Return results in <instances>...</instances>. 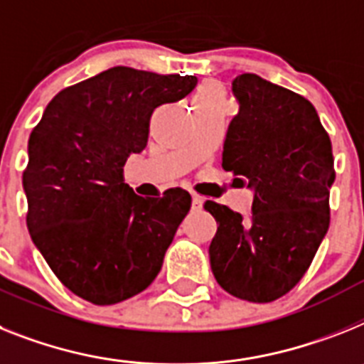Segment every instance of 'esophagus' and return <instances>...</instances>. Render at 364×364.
I'll use <instances>...</instances> for the list:
<instances>
[{
    "instance_id": "obj_1",
    "label": "esophagus",
    "mask_w": 364,
    "mask_h": 364,
    "mask_svg": "<svg viewBox=\"0 0 364 364\" xmlns=\"http://www.w3.org/2000/svg\"><path fill=\"white\" fill-rule=\"evenodd\" d=\"M203 196L200 194H192V210H200L203 207Z\"/></svg>"
}]
</instances>
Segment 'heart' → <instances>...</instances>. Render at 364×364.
Here are the masks:
<instances>
[{"label":"heart","mask_w":364,"mask_h":364,"mask_svg":"<svg viewBox=\"0 0 364 364\" xmlns=\"http://www.w3.org/2000/svg\"><path fill=\"white\" fill-rule=\"evenodd\" d=\"M225 103L224 90L216 83H201L198 87L192 105L194 109H205V107H220Z\"/></svg>","instance_id":"obj_1"}]
</instances>
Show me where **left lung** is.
I'll return each mask as SVG.
<instances>
[{
    "instance_id": "8db88e82",
    "label": "left lung",
    "mask_w": 364,
    "mask_h": 364,
    "mask_svg": "<svg viewBox=\"0 0 364 364\" xmlns=\"http://www.w3.org/2000/svg\"><path fill=\"white\" fill-rule=\"evenodd\" d=\"M231 90L240 109L228 127L222 168L255 196L250 222L205 203L218 222L210 268L231 296L268 304L300 283L328 233L331 140L313 103L289 88L242 73Z\"/></svg>"
}]
</instances>
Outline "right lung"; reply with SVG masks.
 Returning a JSON list of instances; mask_svg holds the SVG:
<instances>
[{
  "mask_svg": "<svg viewBox=\"0 0 364 364\" xmlns=\"http://www.w3.org/2000/svg\"><path fill=\"white\" fill-rule=\"evenodd\" d=\"M196 83L194 75L114 66L60 90L33 127L21 176L27 229L79 298L120 304L161 272L192 198L179 187L161 198L136 196L122 173L129 154L148 144L151 112Z\"/></svg>",
  "mask_w": 364,
  "mask_h": 364,
  "instance_id": "right-lung-1",
  "label": "right lung"
}]
</instances>
